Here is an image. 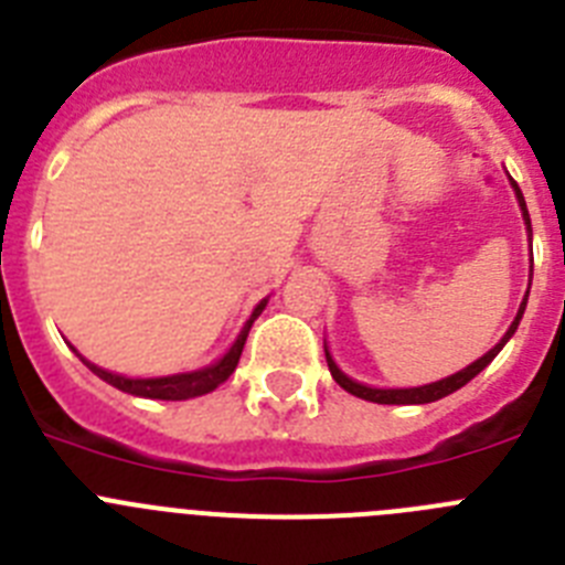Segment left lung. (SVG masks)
<instances>
[{
  "instance_id": "left-lung-1",
  "label": "left lung",
  "mask_w": 565,
  "mask_h": 565,
  "mask_svg": "<svg viewBox=\"0 0 565 565\" xmlns=\"http://www.w3.org/2000/svg\"><path fill=\"white\" fill-rule=\"evenodd\" d=\"M512 189H515L518 203H521V212H523V221H526L529 234H532V221H529L526 201H523V194H521V189H518L515 181H512ZM526 297H529V291H526ZM526 297H523L521 308H518L515 322L509 326V331L503 333L501 342H498L495 348H492V351H489V353H483V356L478 359V362L467 364L463 371L452 373V376L441 379V382L424 384V387H404V391H382V387H367V384H359V382H353V379L344 376V373L337 367V362H333V359H331V353L326 351L328 367H331V376L337 379L339 387H344V391H348V393H353V396H359V398H367V402H376V404H427V402H438V398L450 396V393H456L458 387H463V384H467L469 379H476L478 373H481L483 367H487V364L492 362V359H495L498 353H501V348L509 342V337H512V333L518 331V322H521L523 311H526Z\"/></svg>"
}]
</instances>
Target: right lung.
<instances>
[{
  "label": "right lung",
  "instance_id": "1",
  "mask_svg": "<svg viewBox=\"0 0 565 565\" xmlns=\"http://www.w3.org/2000/svg\"><path fill=\"white\" fill-rule=\"evenodd\" d=\"M266 302L268 299H263V302L254 308L252 317H248V322L243 326V331H239L237 342L228 348L226 356H223L221 362H214V364H209V367H203V371L178 373V376H161V379H127V376H118V373L104 371V367H98V364L87 362L82 353H78V356H82V362L87 364L89 371L96 373L98 379H104V382L113 384V387H118V391L132 393V396L163 398V402H181V398L203 396V393H212L217 384H223L228 376H232L234 367H237V362H239V353H243V344H246L248 331H252V326H254V319L263 313Z\"/></svg>",
  "mask_w": 565,
  "mask_h": 565
}]
</instances>
